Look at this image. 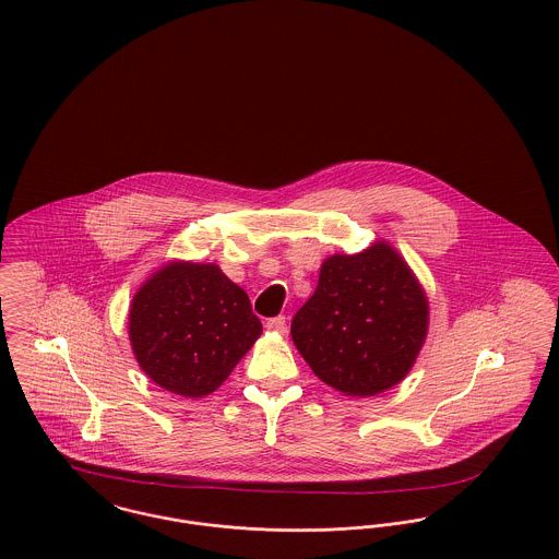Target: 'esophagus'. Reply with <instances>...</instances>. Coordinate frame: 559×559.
Masks as SVG:
<instances>
[{"label": "esophagus", "instance_id": "34e87169", "mask_svg": "<svg viewBox=\"0 0 559 559\" xmlns=\"http://www.w3.org/2000/svg\"><path fill=\"white\" fill-rule=\"evenodd\" d=\"M265 328L270 329V331H276V333H287V321H285V317H274V319H267V323H265Z\"/></svg>", "mask_w": 559, "mask_h": 559}]
</instances>
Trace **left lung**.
Returning <instances> with one entry per match:
<instances>
[{"mask_svg": "<svg viewBox=\"0 0 559 559\" xmlns=\"http://www.w3.org/2000/svg\"><path fill=\"white\" fill-rule=\"evenodd\" d=\"M428 304L393 247L333 255L292 321V337L312 371L337 391L371 396L394 386L427 337Z\"/></svg>", "mask_w": 559, "mask_h": 559, "instance_id": "8db88e82", "label": "left lung"}]
</instances>
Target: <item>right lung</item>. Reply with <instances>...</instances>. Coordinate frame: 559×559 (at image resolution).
<instances>
[{
	"instance_id": "obj_1",
	"label": "right lung",
	"mask_w": 559,
	"mask_h": 559,
	"mask_svg": "<svg viewBox=\"0 0 559 559\" xmlns=\"http://www.w3.org/2000/svg\"><path fill=\"white\" fill-rule=\"evenodd\" d=\"M132 350L166 391L204 396L222 386L262 333L247 294L213 263H170L132 299Z\"/></svg>"
}]
</instances>
